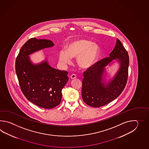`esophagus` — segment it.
Returning a JSON list of instances; mask_svg holds the SVG:
<instances>
[{
    "mask_svg": "<svg viewBox=\"0 0 149 149\" xmlns=\"http://www.w3.org/2000/svg\"><path fill=\"white\" fill-rule=\"evenodd\" d=\"M76 77H77V76L74 74H72L71 76H70V78H71V79H75V78H76Z\"/></svg>",
    "mask_w": 149,
    "mask_h": 149,
    "instance_id": "34e87169",
    "label": "esophagus"
}]
</instances>
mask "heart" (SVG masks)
Wrapping results in <instances>:
<instances>
[{
    "label": "heart",
    "mask_w": 149,
    "mask_h": 149,
    "mask_svg": "<svg viewBox=\"0 0 149 149\" xmlns=\"http://www.w3.org/2000/svg\"><path fill=\"white\" fill-rule=\"evenodd\" d=\"M66 49H61L59 52L60 63L63 65L70 64L72 57H77V63L82 69L92 67L96 62L100 52L98 45L83 39L70 42L67 45Z\"/></svg>",
    "instance_id": "obj_1"
}]
</instances>
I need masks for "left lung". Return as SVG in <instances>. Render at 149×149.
Returning <instances> with one entry per match:
<instances>
[{
	"instance_id": "obj_1",
	"label": "left lung",
	"mask_w": 149,
	"mask_h": 149,
	"mask_svg": "<svg viewBox=\"0 0 149 149\" xmlns=\"http://www.w3.org/2000/svg\"><path fill=\"white\" fill-rule=\"evenodd\" d=\"M116 59L120 63V68L114 78L105 84L102 79L104 68ZM129 62L127 52L117 39L110 56L99 61L84 72L81 95L86 104L94 108L101 107L117 98L126 85Z\"/></svg>"
}]
</instances>
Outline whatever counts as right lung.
Instances as JSON below:
<instances>
[{
	"label": "right lung",
	"mask_w": 149,
	"mask_h": 149,
	"mask_svg": "<svg viewBox=\"0 0 149 149\" xmlns=\"http://www.w3.org/2000/svg\"><path fill=\"white\" fill-rule=\"evenodd\" d=\"M54 45L49 40L31 38L23 45L15 62L16 75L23 94L29 101L47 109L60 103L62 89L69 80L68 72L52 68L47 60L32 63L29 55Z\"/></svg>",
	"instance_id": "right-lung-1"
}]
</instances>
